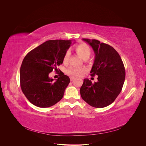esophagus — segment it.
Wrapping results in <instances>:
<instances>
[{"mask_svg":"<svg viewBox=\"0 0 146 146\" xmlns=\"http://www.w3.org/2000/svg\"><path fill=\"white\" fill-rule=\"evenodd\" d=\"M74 79V77H70V80L71 81H72Z\"/></svg>","mask_w":146,"mask_h":146,"instance_id":"esophagus-1","label":"esophagus"}]
</instances>
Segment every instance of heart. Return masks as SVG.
I'll return each mask as SVG.
<instances>
[{
  "instance_id": "b5f03b06",
  "label": "heart",
  "mask_w": 146,
  "mask_h": 146,
  "mask_svg": "<svg viewBox=\"0 0 146 146\" xmlns=\"http://www.w3.org/2000/svg\"><path fill=\"white\" fill-rule=\"evenodd\" d=\"M76 52L84 60L88 59L91 54V49L90 47L86 43H82L77 45L74 47ZM70 56V53L69 51H67L64 56L63 62L64 64H66L69 60ZM86 69L81 68H76V67H70L66 70V73L72 77H77L82 75L86 72Z\"/></svg>"
}]
</instances>
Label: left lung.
I'll list each match as a JSON object with an SVG mask.
<instances>
[{"mask_svg":"<svg viewBox=\"0 0 146 146\" xmlns=\"http://www.w3.org/2000/svg\"><path fill=\"white\" fill-rule=\"evenodd\" d=\"M93 48L95 54L90 72L91 76H98L92 83L84 79L80 88L82 99L92 107L103 108L111 104L121 92L125 78V70L117 51L111 46L100 43L99 40L82 38Z\"/></svg>","mask_w":146,"mask_h":146,"instance_id":"left-lung-1","label":"left lung"}]
</instances>
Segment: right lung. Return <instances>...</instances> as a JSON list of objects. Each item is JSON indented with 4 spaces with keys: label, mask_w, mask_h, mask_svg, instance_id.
Segmentation results:
<instances>
[{
    "label": "right lung",
    "mask_w": 146,
    "mask_h": 146,
    "mask_svg": "<svg viewBox=\"0 0 146 146\" xmlns=\"http://www.w3.org/2000/svg\"><path fill=\"white\" fill-rule=\"evenodd\" d=\"M71 44L72 40H48L25 56L20 68V85L26 98L35 106L51 107L63 98L69 77L60 72V77L53 82L48 75L63 63Z\"/></svg>",
    "instance_id": "1"
}]
</instances>
